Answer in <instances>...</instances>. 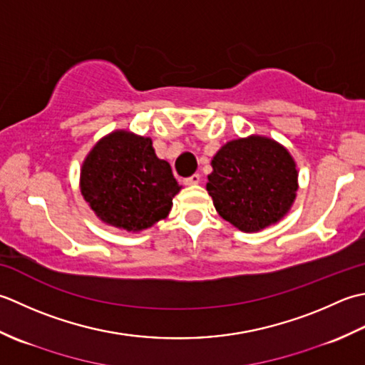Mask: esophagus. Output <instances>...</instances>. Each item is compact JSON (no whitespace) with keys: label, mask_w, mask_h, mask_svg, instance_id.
<instances>
[{"label":"esophagus","mask_w":365,"mask_h":365,"mask_svg":"<svg viewBox=\"0 0 365 365\" xmlns=\"http://www.w3.org/2000/svg\"><path fill=\"white\" fill-rule=\"evenodd\" d=\"M184 182L187 184V185H195V184L200 182V175L195 173V175H192V176H189V178H185Z\"/></svg>","instance_id":"34e87169"}]
</instances>
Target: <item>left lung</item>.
Masks as SVG:
<instances>
[{"label": "left lung", "mask_w": 365, "mask_h": 365, "mask_svg": "<svg viewBox=\"0 0 365 365\" xmlns=\"http://www.w3.org/2000/svg\"><path fill=\"white\" fill-rule=\"evenodd\" d=\"M206 190L222 219L244 233L285 217L296 200L297 168L284 145L269 137L236 138L211 160Z\"/></svg>", "instance_id": "left-lung-1"}]
</instances>
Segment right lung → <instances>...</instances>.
Wrapping results in <instances>:
<instances>
[{
  "label": "right lung",
  "mask_w": 365,
  "mask_h": 365,
  "mask_svg": "<svg viewBox=\"0 0 365 365\" xmlns=\"http://www.w3.org/2000/svg\"><path fill=\"white\" fill-rule=\"evenodd\" d=\"M180 190L170 163L155 155L153 140L129 130L102 137L81 163L85 202L103 224L129 233L165 219Z\"/></svg>",
  "instance_id": "add662e5"
}]
</instances>
